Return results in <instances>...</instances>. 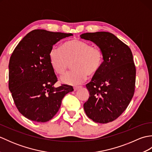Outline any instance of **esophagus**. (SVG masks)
Masks as SVG:
<instances>
[{"instance_id": "1", "label": "esophagus", "mask_w": 152, "mask_h": 152, "mask_svg": "<svg viewBox=\"0 0 152 152\" xmlns=\"http://www.w3.org/2000/svg\"><path fill=\"white\" fill-rule=\"evenodd\" d=\"M80 88H81V87H80V86L74 87V91H76V90H78V89H80Z\"/></svg>"}]
</instances>
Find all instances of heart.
Listing matches in <instances>:
<instances>
[{"label": "heart", "mask_w": 152, "mask_h": 152, "mask_svg": "<svg viewBox=\"0 0 152 152\" xmlns=\"http://www.w3.org/2000/svg\"><path fill=\"white\" fill-rule=\"evenodd\" d=\"M49 57L53 69L60 75L65 73L73 62L74 70L61 78L62 83L72 86L84 82L88 74L96 75L104 61L100 48L93 47L89 43L78 39L66 41L61 48L53 47L50 51Z\"/></svg>", "instance_id": "heart-1"}]
</instances>
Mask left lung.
Returning a JSON list of instances; mask_svg holds the SVG:
<instances>
[{
    "label": "left lung",
    "instance_id": "left-lung-1",
    "mask_svg": "<svg viewBox=\"0 0 152 152\" xmlns=\"http://www.w3.org/2000/svg\"><path fill=\"white\" fill-rule=\"evenodd\" d=\"M82 39L95 43L103 53L102 65L86 85L89 97L83 109L93 121L107 124L117 119L133 98L136 68L128 46L108 32L87 33Z\"/></svg>",
    "mask_w": 152,
    "mask_h": 152
}]
</instances>
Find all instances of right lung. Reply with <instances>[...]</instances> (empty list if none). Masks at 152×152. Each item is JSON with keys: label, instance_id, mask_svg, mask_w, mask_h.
<instances>
[{"label": "right lung", "instance_id": "add662e5", "mask_svg": "<svg viewBox=\"0 0 152 152\" xmlns=\"http://www.w3.org/2000/svg\"><path fill=\"white\" fill-rule=\"evenodd\" d=\"M71 33L37 29L28 33L10 59L9 89L19 112L37 122H46L59 111L62 99L72 86L55 88L57 81L49 53L54 44Z\"/></svg>", "mask_w": 152, "mask_h": 152}]
</instances>
